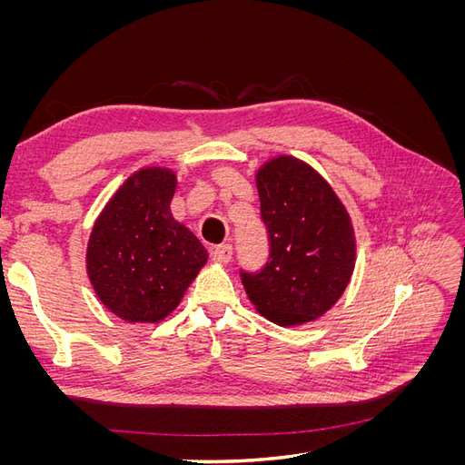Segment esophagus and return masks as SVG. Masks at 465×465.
I'll return each instance as SVG.
<instances>
[{"instance_id": "1", "label": "esophagus", "mask_w": 465, "mask_h": 465, "mask_svg": "<svg viewBox=\"0 0 465 465\" xmlns=\"http://www.w3.org/2000/svg\"><path fill=\"white\" fill-rule=\"evenodd\" d=\"M211 258H213V262H217V263H229L232 258V246H229V244L215 246L213 250H211Z\"/></svg>"}]
</instances>
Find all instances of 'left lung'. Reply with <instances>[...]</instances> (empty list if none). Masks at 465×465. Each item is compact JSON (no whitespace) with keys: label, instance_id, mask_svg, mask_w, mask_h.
<instances>
[{"label":"left lung","instance_id":"1","mask_svg":"<svg viewBox=\"0 0 465 465\" xmlns=\"http://www.w3.org/2000/svg\"><path fill=\"white\" fill-rule=\"evenodd\" d=\"M270 262L242 273L256 311L277 326H301L340 301L355 270L353 223L333 188L314 168L279 154L256 173Z\"/></svg>","mask_w":465,"mask_h":465}]
</instances>
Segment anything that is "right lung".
I'll return each mask as SVG.
<instances>
[{
	"mask_svg": "<svg viewBox=\"0 0 465 465\" xmlns=\"http://www.w3.org/2000/svg\"><path fill=\"white\" fill-rule=\"evenodd\" d=\"M174 192L171 168H139L93 224L89 281L98 301L130 323L164 320L207 262L198 236L171 213Z\"/></svg>",
	"mask_w": 465,
	"mask_h": 465,
	"instance_id": "right-lung-1",
	"label": "right lung"
}]
</instances>
